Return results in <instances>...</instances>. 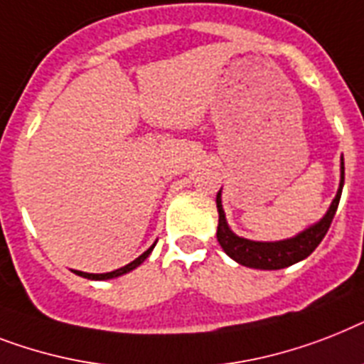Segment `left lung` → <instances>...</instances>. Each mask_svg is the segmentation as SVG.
I'll use <instances>...</instances> for the list:
<instances>
[{"label": "left lung", "instance_id": "8db88e82", "mask_svg": "<svg viewBox=\"0 0 364 364\" xmlns=\"http://www.w3.org/2000/svg\"><path fill=\"white\" fill-rule=\"evenodd\" d=\"M342 187H344V156L341 162V185L336 192L335 200L331 202L329 209L320 218L318 223L297 233L295 237L282 239V241H250V239L239 237L230 230L226 223V215L223 209V200H220V191L217 194V209H218V228L217 239L223 250L230 258L235 259L237 264L245 267L264 269V271H274V269H284L289 265L297 264L301 259L314 252L316 247L326 237L333 217H335L338 202H341Z\"/></svg>", "mask_w": 364, "mask_h": 364}]
</instances>
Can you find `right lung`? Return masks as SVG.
Masks as SVG:
<instances>
[{
	"instance_id": "add662e5",
	"label": "right lung",
	"mask_w": 364,
	"mask_h": 364,
	"mask_svg": "<svg viewBox=\"0 0 364 364\" xmlns=\"http://www.w3.org/2000/svg\"><path fill=\"white\" fill-rule=\"evenodd\" d=\"M155 249V245L153 247H149V249L146 250V252L141 254V256H138V258L134 259V262H131V264H127L125 267H119L115 269V271H110V273H100V274H95V273H84V271H75L78 277H84V279H90V280H108V279H115V277H121V274L129 273V271H132V269H136L140 264H144V259L151 254V250Z\"/></svg>"
}]
</instances>
